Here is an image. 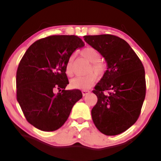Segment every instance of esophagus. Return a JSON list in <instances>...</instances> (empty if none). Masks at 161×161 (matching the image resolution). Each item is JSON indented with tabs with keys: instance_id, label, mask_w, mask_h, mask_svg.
<instances>
[{
	"instance_id": "1",
	"label": "esophagus",
	"mask_w": 161,
	"mask_h": 161,
	"mask_svg": "<svg viewBox=\"0 0 161 161\" xmlns=\"http://www.w3.org/2000/svg\"><path fill=\"white\" fill-rule=\"evenodd\" d=\"M82 92L83 96H86L90 93V91H88V90H82Z\"/></svg>"
}]
</instances>
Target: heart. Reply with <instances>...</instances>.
I'll return each mask as SVG.
<instances>
[{
    "mask_svg": "<svg viewBox=\"0 0 161 161\" xmlns=\"http://www.w3.org/2000/svg\"><path fill=\"white\" fill-rule=\"evenodd\" d=\"M81 54L86 60L92 63L91 66L88 69L89 73L94 71L98 75L103 74L105 69V65L104 63L100 60L101 54L97 50L91 47H86L81 51ZM73 61H74V56L71 55L68 59L66 65V73L69 76H72L73 75ZM96 81H97V75L95 73H92L84 76H77L72 79L70 80V86L76 89L86 90L91 88Z\"/></svg>",
    "mask_w": 161,
    "mask_h": 161,
    "instance_id": "b5f03b06",
    "label": "heart"
}]
</instances>
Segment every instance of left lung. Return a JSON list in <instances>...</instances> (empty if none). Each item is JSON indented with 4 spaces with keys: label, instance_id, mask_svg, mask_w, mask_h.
<instances>
[{
    "label": "left lung",
    "instance_id": "obj_1",
    "mask_svg": "<svg viewBox=\"0 0 161 161\" xmlns=\"http://www.w3.org/2000/svg\"><path fill=\"white\" fill-rule=\"evenodd\" d=\"M83 38L101 53L108 66L92 91L97 97L92 110V120L101 133L119 135L132 126L141 113L146 92L143 64L129 44L119 37L98 35Z\"/></svg>",
    "mask_w": 161,
    "mask_h": 161
}]
</instances>
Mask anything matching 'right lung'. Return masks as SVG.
Returning a JSON list of instances; mask_svg holds the SVG:
<instances>
[{
    "label": "right lung",
    "instance_id": "1",
    "mask_svg": "<svg viewBox=\"0 0 161 161\" xmlns=\"http://www.w3.org/2000/svg\"><path fill=\"white\" fill-rule=\"evenodd\" d=\"M84 42L75 36H51L36 41L20 60L16 71V97L27 121L52 132L67 120L82 97L80 90H65L68 59ZM58 89L61 92L55 93Z\"/></svg>",
    "mask_w": 161,
    "mask_h": 161
}]
</instances>
